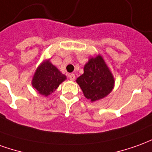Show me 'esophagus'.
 I'll list each match as a JSON object with an SVG mask.
<instances>
[{"instance_id": "obj_1", "label": "esophagus", "mask_w": 152, "mask_h": 152, "mask_svg": "<svg viewBox=\"0 0 152 152\" xmlns=\"http://www.w3.org/2000/svg\"><path fill=\"white\" fill-rule=\"evenodd\" d=\"M75 78H76V76H75L74 74H71V75H69V79L71 80H74Z\"/></svg>"}]
</instances>
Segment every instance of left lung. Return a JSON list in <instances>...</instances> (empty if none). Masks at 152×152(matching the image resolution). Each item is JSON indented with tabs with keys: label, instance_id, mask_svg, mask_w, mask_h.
I'll use <instances>...</instances> for the list:
<instances>
[{
	"label": "left lung",
	"instance_id": "8db88e82",
	"mask_svg": "<svg viewBox=\"0 0 152 152\" xmlns=\"http://www.w3.org/2000/svg\"><path fill=\"white\" fill-rule=\"evenodd\" d=\"M85 97L91 102L104 98L114 86L113 74L100 55L91 58L84 66V73L76 79Z\"/></svg>",
	"mask_w": 152,
	"mask_h": 152
}]
</instances>
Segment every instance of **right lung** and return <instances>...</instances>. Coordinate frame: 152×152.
<instances>
[{"mask_svg":"<svg viewBox=\"0 0 152 152\" xmlns=\"http://www.w3.org/2000/svg\"><path fill=\"white\" fill-rule=\"evenodd\" d=\"M66 76L58 70L49 60L44 61L36 70L32 80V86L42 95L52 94Z\"/></svg>","mask_w":152,"mask_h":152,"instance_id":"obj_1","label":"right lung"}]
</instances>
